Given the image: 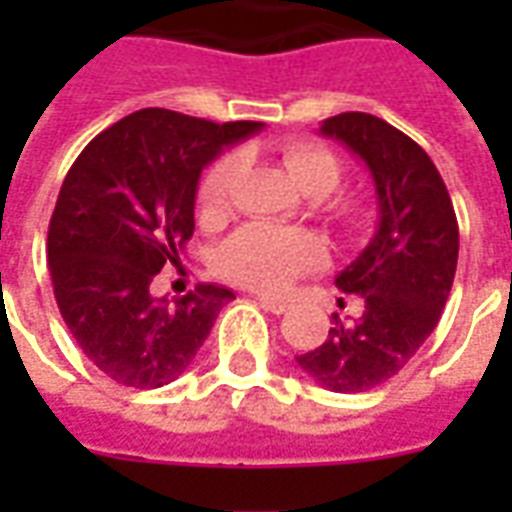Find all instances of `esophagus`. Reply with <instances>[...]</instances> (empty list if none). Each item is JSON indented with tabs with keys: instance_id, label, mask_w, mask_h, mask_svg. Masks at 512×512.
<instances>
[{
	"instance_id": "1",
	"label": "esophagus",
	"mask_w": 512,
	"mask_h": 512,
	"mask_svg": "<svg viewBox=\"0 0 512 512\" xmlns=\"http://www.w3.org/2000/svg\"><path fill=\"white\" fill-rule=\"evenodd\" d=\"M260 307L268 312H274V315H285V312L290 310V304L288 301H282V299H268V296H260Z\"/></svg>"
}]
</instances>
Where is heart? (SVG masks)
I'll return each mask as SVG.
<instances>
[{
	"instance_id": "1",
	"label": "heart",
	"mask_w": 512,
	"mask_h": 512,
	"mask_svg": "<svg viewBox=\"0 0 512 512\" xmlns=\"http://www.w3.org/2000/svg\"><path fill=\"white\" fill-rule=\"evenodd\" d=\"M285 167L299 183L304 194L321 200V211L329 222L345 230H356L365 222V205L351 197H330L343 183V161L329 147L318 142H293L282 150ZM241 161L238 156H222L200 180L197 191V216L205 227H216L230 216L233 208V189L238 180ZM323 263V246L318 238L304 230H290L277 224L255 222L235 230L219 249V271L235 285L277 293L288 288L301 274Z\"/></svg>"
}]
</instances>
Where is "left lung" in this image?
Returning a JSON list of instances; mask_svg holds the SVG:
<instances>
[{
  "mask_svg": "<svg viewBox=\"0 0 512 512\" xmlns=\"http://www.w3.org/2000/svg\"><path fill=\"white\" fill-rule=\"evenodd\" d=\"M321 134L340 139L370 169L378 230L334 279L362 299V315L348 323L332 315L323 345L296 362L315 384L354 395L397 376L436 329L458 266V219L436 164L386 120L343 112L323 120Z\"/></svg>",
  "mask_w": 512,
  "mask_h": 512,
  "instance_id": "obj_1",
  "label": "left lung"
}]
</instances>
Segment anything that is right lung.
Masks as SVG:
<instances>
[{
	"mask_svg": "<svg viewBox=\"0 0 512 512\" xmlns=\"http://www.w3.org/2000/svg\"><path fill=\"white\" fill-rule=\"evenodd\" d=\"M255 131V120L139 109L95 136L68 169L46 241L54 299L84 356L117 384L175 381L235 299L200 282L169 304L150 282L178 266L194 233L202 169Z\"/></svg>",
	"mask_w": 512,
	"mask_h": 512,
	"instance_id": "add662e5",
	"label": "right lung"
}]
</instances>
